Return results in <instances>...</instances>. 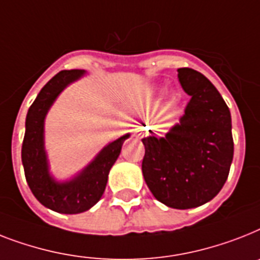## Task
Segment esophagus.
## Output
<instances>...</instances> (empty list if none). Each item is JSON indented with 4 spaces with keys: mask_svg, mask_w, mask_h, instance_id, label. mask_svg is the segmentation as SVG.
I'll use <instances>...</instances> for the list:
<instances>
[{
    "mask_svg": "<svg viewBox=\"0 0 260 260\" xmlns=\"http://www.w3.org/2000/svg\"><path fill=\"white\" fill-rule=\"evenodd\" d=\"M135 134H136L137 137L143 136V135H144V129H143V128H137V129L135 131Z\"/></svg>",
    "mask_w": 260,
    "mask_h": 260,
    "instance_id": "34e87169",
    "label": "esophagus"
}]
</instances>
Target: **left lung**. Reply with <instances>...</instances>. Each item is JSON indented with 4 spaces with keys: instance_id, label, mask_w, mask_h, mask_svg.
Wrapping results in <instances>:
<instances>
[{
    "instance_id": "left-lung-1",
    "label": "left lung",
    "mask_w": 260,
    "mask_h": 260,
    "mask_svg": "<svg viewBox=\"0 0 260 260\" xmlns=\"http://www.w3.org/2000/svg\"><path fill=\"white\" fill-rule=\"evenodd\" d=\"M191 96L180 123L166 137L143 139V176L156 199L188 210L210 202L229 178L234 157L231 113L212 82L200 72L179 68Z\"/></svg>"
}]
</instances>
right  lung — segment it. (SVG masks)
Listing matches in <instances>:
<instances>
[{
  "mask_svg": "<svg viewBox=\"0 0 260 260\" xmlns=\"http://www.w3.org/2000/svg\"><path fill=\"white\" fill-rule=\"evenodd\" d=\"M84 73L81 69L58 72L40 90L27 111L25 123L21 159L26 183L42 206L60 214H80L101 199L109 171L119 157L123 143L129 137V134L124 135L104 147L93 161L72 180L58 183L50 176L44 148V120L65 86L79 80Z\"/></svg>",
  "mask_w": 260,
  "mask_h": 260,
  "instance_id": "obj_1",
  "label": "right lung"
}]
</instances>
